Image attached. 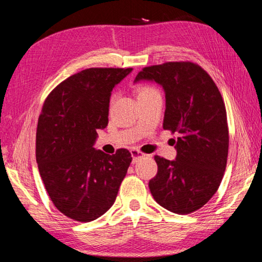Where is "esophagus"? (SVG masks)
Instances as JSON below:
<instances>
[{
  "mask_svg": "<svg viewBox=\"0 0 262 262\" xmlns=\"http://www.w3.org/2000/svg\"><path fill=\"white\" fill-rule=\"evenodd\" d=\"M130 152H132V157H133V164H134L139 158L144 156V154H142V152L139 151V150H137V149H133Z\"/></svg>",
  "mask_w": 262,
  "mask_h": 262,
  "instance_id": "34e87169",
  "label": "esophagus"
}]
</instances>
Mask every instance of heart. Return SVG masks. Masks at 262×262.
Here are the masks:
<instances>
[{"instance_id": "1", "label": "heart", "mask_w": 262, "mask_h": 262, "mask_svg": "<svg viewBox=\"0 0 262 262\" xmlns=\"http://www.w3.org/2000/svg\"><path fill=\"white\" fill-rule=\"evenodd\" d=\"M155 92H158L155 88L149 86V85H144V86H141L139 89V91H137V97L150 95V94H155Z\"/></svg>"}]
</instances>
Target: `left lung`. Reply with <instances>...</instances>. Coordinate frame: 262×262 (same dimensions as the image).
Here are the masks:
<instances>
[{"label": "left lung", "mask_w": 262, "mask_h": 262, "mask_svg": "<svg viewBox=\"0 0 262 262\" xmlns=\"http://www.w3.org/2000/svg\"><path fill=\"white\" fill-rule=\"evenodd\" d=\"M155 81L165 91L164 129L178 133L177 157L155 156L157 174L149 188L158 205L174 214L200 209L219 189L229 151L227 110L215 82L193 62L145 67L135 82Z\"/></svg>", "instance_id": "1"}]
</instances>
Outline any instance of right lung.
Listing matches in <instances>:
<instances>
[{
	"label": "right lung",
	"mask_w": 262,
	"mask_h": 262,
	"mask_svg": "<svg viewBox=\"0 0 262 262\" xmlns=\"http://www.w3.org/2000/svg\"><path fill=\"white\" fill-rule=\"evenodd\" d=\"M133 68H89L60 83L42 105L35 136L39 173L52 202L77 222L107 211L132 163L127 149L94 148L108 123L111 92Z\"/></svg>",
	"instance_id": "right-lung-1"
}]
</instances>
